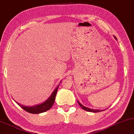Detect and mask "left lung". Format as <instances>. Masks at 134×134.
<instances>
[{"mask_svg":"<svg viewBox=\"0 0 134 134\" xmlns=\"http://www.w3.org/2000/svg\"><path fill=\"white\" fill-rule=\"evenodd\" d=\"M115 38H116V37H115ZM117 39V38H116ZM79 104V105L81 107L83 110H86V111H88V112H101V111H104V110H94V109H90V108H87L86 107H85V106H83L79 102H78Z\"/></svg>","mask_w":134,"mask_h":134,"instance_id":"left-lung-1","label":"left lung"}]
</instances>
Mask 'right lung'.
<instances>
[{"label":"right lung","instance_id":"1","mask_svg":"<svg viewBox=\"0 0 134 134\" xmlns=\"http://www.w3.org/2000/svg\"><path fill=\"white\" fill-rule=\"evenodd\" d=\"M58 87H59V86L54 90V92L52 93L51 96L50 97L49 99L47 100L46 102H44L41 104L37 105L35 106H31V107H27V106H24L22 105L19 104V103H17L20 107H21L24 109V110H25L26 112H29V113L40 114L42 113V112H46V111L49 110V109L52 107V106L53 105V104H54L55 99V96L57 92Z\"/></svg>","mask_w":134,"mask_h":134}]
</instances>
